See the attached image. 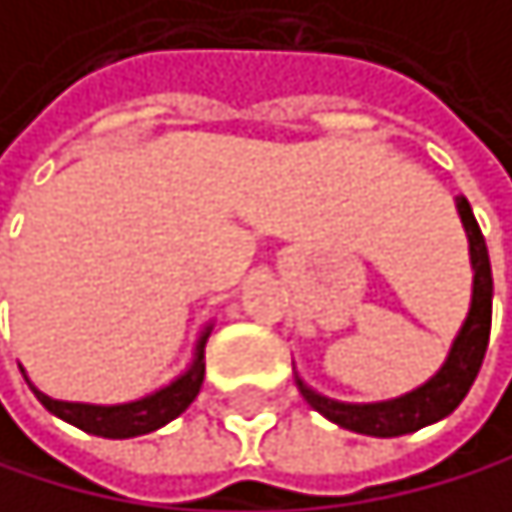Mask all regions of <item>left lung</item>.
<instances>
[{
    "mask_svg": "<svg viewBox=\"0 0 512 512\" xmlns=\"http://www.w3.org/2000/svg\"><path fill=\"white\" fill-rule=\"evenodd\" d=\"M457 209H460L463 228L469 237L475 281H472V309L466 316L463 331L457 334L454 347H450L447 363L441 366V372L432 381H425L422 388L410 391L406 397L388 400V403H363V406L338 403V400L319 397L316 391H309L303 381H297L306 403L312 410H319L325 419L338 422L341 428H350V432H359V435L397 438V435L419 432V428L450 416L469 394L475 375L482 369L488 338H491V290H494V284H491L488 247H485L482 228L472 215V206L463 200V196H457Z\"/></svg>",
    "mask_w": 512,
    "mask_h": 512,
    "instance_id": "left-lung-1",
    "label": "left lung"
}]
</instances>
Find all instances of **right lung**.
Instances as JSON below:
<instances>
[{
    "mask_svg": "<svg viewBox=\"0 0 512 512\" xmlns=\"http://www.w3.org/2000/svg\"><path fill=\"white\" fill-rule=\"evenodd\" d=\"M203 347H206V334H203L200 347H196L193 366L178 381H171L168 388L149 394L143 400H134V403L90 406V403L52 400V397L40 394L37 388H33V394H37V400L46 406L49 413H55L58 419L77 425L80 432H90V435H99V438H137V435H149V432H156V428H162L165 422L178 419L187 410V406L196 400V394H200L203 375H206Z\"/></svg>",
    "mask_w": 512,
    "mask_h": 512,
    "instance_id": "obj_1",
    "label": "right lung"
}]
</instances>
